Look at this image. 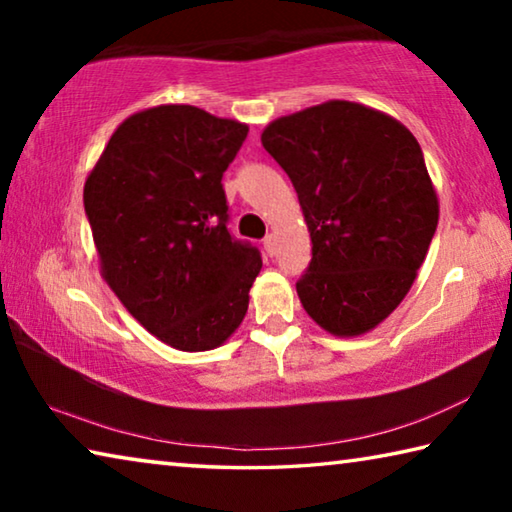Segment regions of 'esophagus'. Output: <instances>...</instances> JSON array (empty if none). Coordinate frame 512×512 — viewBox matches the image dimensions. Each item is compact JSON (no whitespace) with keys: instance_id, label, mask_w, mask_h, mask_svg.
I'll return each mask as SVG.
<instances>
[{"instance_id":"obj_1","label":"esophagus","mask_w":512,"mask_h":512,"mask_svg":"<svg viewBox=\"0 0 512 512\" xmlns=\"http://www.w3.org/2000/svg\"><path fill=\"white\" fill-rule=\"evenodd\" d=\"M264 250H266L268 255L275 253V237H273V235H266V237H264Z\"/></svg>"}]
</instances>
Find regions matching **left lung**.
<instances>
[{"instance_id":"1","label":"left lung","mask_w":512,"mask_h":512,"mask_svg":"<svg viewBox=\"0 0 512 512\" xmlns=\"http://www.w3.org/2000/svg\"><path fill=\"white\" fill-rule=\"evenodd\" d=\"M262 144L309 228L302 307L334 336L370 332L409 293L438 225L418 140L384 112L327 101L275 119Z\"/></svg>"}]
</instances>
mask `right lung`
Returning <instances> with one entry per match:
<instances>
[{
  "instance_id": "add662e5",
  "label": "right lung",
  "mask_w": 512,
  "mask_h": 512,
  "mask_svg": "<svg viewBox=\"0 0 512 512\" xmlns=\"http://www.w3.org/2000/svg\"><path fill=\"white\" fill-rule=\"evenodd\" d=\"M248 126L194 106L128 117L83 189L101 275L133 318L183 352L219 348L241 325L262 268L228 230L223 171Z\"/></svg>"
}]
</instances>
